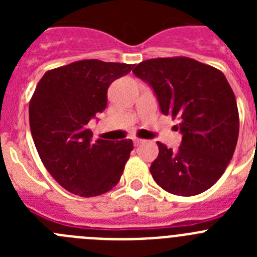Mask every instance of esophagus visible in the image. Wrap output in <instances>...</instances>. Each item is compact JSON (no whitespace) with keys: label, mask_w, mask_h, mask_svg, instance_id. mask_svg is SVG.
Returning <instances> with one entry per match:
<instances>
[{"label":"esophagus","mask_w":257,"mask_h":257,"mask_svg":"<svg viewBox=\"0 0 257 257\" xmlns=\"http://www.w3.org/2000/svg\"><path fill=\"white\" fill-rule=\"evenodd\" d=\"M143 143H144V140L139 139V138H135V139H134V145H135V147H138V145H142Z\"/></svg>","instance_id":"34e87169"}]
</instances>
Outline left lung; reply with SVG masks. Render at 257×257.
<instances>
[{
  "instance_id": "obj_1",
  "label": "left lung",
  "mask_w": 257,
  "mask_h": 257,
  "mask_svg": "<svg viewBox=\"0 0 257 257\" xmlns=\"http://www.w3.org/2000/svg\"><path fill=\"white\" fill-rule=\"evenodd\" d=\"M154 90L161 112L178 119L176 152L157 142L151 166L166 192L190 197L210 189L230 162L239 134L234 92L221 70L185 56L142 61L133 70Z\"/></svg>"
}]
</instances>
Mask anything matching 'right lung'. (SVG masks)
<instances>
[{
  "instance_id": "add662e5",
  "label": "right lung",
  "mask_w": 257,
  "mask_h": 257,
  "mask_svg": "<svg viewBox=\"0 0 257 257\" xmlns=\"http://www.w3.org/2000/svg\"><path fill=\"white\" fill-rule=\"evenodd\" d=\"M133 64L87 59L47 70L29 101L36 149L52 178L79 197L117 185L134 149L130 139L91 142L88 121L106 108V91Z\"/></svg>"
}]
</instances>
